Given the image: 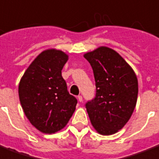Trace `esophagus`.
Listing matches in <instances>:
<instances>
[{
  "label": "esophagus",
  "instance_id": "esophagus-1",
  "mask_svg": "<svg viewBox=\"0 0 159 159\" xmlns=\"http://www.w3.org/2000/svg\"><path fill=\"white\" fill-rule=\"evenodd\" d=\"M77 101L78 102H82V96H77Z\"/></svg>",
  "mask_w": 159,
  "mask_h": 159
}]
</instances>
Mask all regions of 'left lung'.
Listing matches in <instances>:
<instances>
[{
	"label": "left lung",
	"mask_w": 159,
	"mask_h": 159,
	"mask_svg": "<svg viewBox=\"0 0 159 159\" xmlns=\"http://www.w3.org/2000/svg\"><path fill=\"white\" fill-rule=\"evenodd\" d=\"M92 66L95 98L86 104L91 123L102 135H112L126 125L136 107L139 82L132 66L107 47L83 55Z\"/></svg>",
	"instance_id": "1"
}]
</instances>
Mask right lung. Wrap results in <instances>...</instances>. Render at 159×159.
Segmentation results:
<instances>
[{"mask_svg":"<svg viewBox=\"0 0 159 159\" xmlns=\"http://www.w3.org/2000/svg\"><path fill=\"white\" fill-rule=\"evenodd\" d=\"M68 60L62 51H43L21 77L18 93L23 112L31 125L43 133L65 128L76 110L77 99L69 94L61 70Z\"/></svg>","mask_w":159,"mask_h":159,"instance_id":"1","label":"right lung"}]
</instances>
